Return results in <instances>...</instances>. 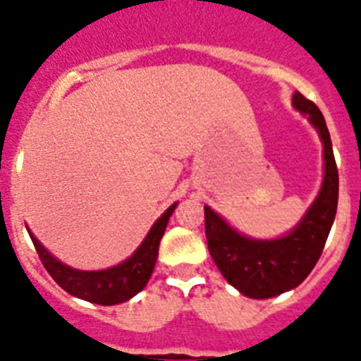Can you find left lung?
Segmentation results:
<instances>
[{
    "label": "left lung",
    "mask_w": 361,
    "mask_h": 361,
    "mask_svg": "<svg viewBox=\"0 0 361 361\" xmlns=\"http://www.w3.org/2000/svg\"><path fill=\"white\" fill-rule=\"evenodd\" d=\"M293 106L308 114V120L319 130L324 153L323 188L297 228L279 240H251L228 227L212 208L204 207L210 256L228 284L251 299H269L305 281L319 260L338 210V166L323 114L314 101L299 92L293 95Z\"/></svg>",
    "instance_id": "left-lung-1"
}]
</instances>
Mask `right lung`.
I'll list each match as a JSON object with an SVG mask.
<instances>
[{
	"label": "right lung",
	"mask_w": 361,
	"mask_h": 361,
	"mask_svg": "<svg viewBox=\"0 0 361 361\" xmlns=\"http://www.w3.org/2000/svg\"><path fill=\"white\" fill-rule=\"evenodd\" d=\"M175 207H177V202L171 204L157 219V223L145 236L144 243L138 247V251L134 252L129 260H125L120 266L110 267V269L105 271L71 269V267L61 264L56 258H53L31 232H29V236H31L32 245L37 249L46 271L53 276V281L61 286L62 290L68 291L73 297L85 299L88 302H95V305H120V302L129 300L138 291L144 290L145 284H147L149 276L154 269V264H157L160 240H162L166 225H168Z\"/></svg>",
	"instance_id": "obj_1"
}]
</instances>
